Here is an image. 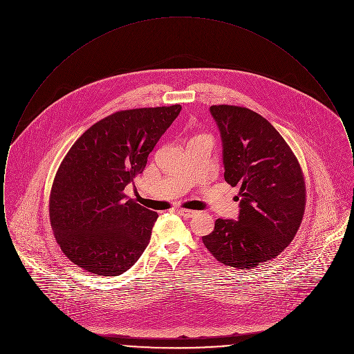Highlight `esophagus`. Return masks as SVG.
Listing matches in <instances>:
<instances>
[{
	"instance_id": "obj_1",
	"label": "esophagus",
	"mask_w": 354,
	"mask_h": 354,
	"mask_svg": "<svg viewBox=\"0 0 354 354\" xmlns=\"http://www.w3.org/2000/svg\"><path fill=\"white\" fill-rule=\"evenodd\" d=\"M178 212H179L182 216H185V218H192V216H195V215L198 214V211H192V209H185V208H180V209H178Z\"/></svg>"
}]
</instances>
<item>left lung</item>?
Returning a JSON list of instances; mask_svg holds the SVG:
<instances>
[{"instance_id": "1", "label": "left lung", "mask_w": 354, "mask_h": 354, "mask_svg": "<svg viewBox=\"0 0 354 354\" xmlns=\"http://www.w3.org/2000/svg\"><path fill=\"white\" fill-rule=\"evenodd\" d=\"M209 113L219 127L224 179L240 187L237 220L218 219L205 248L221 264L250 270L283 252L305 211V182L284 138L250 109L219 104Z\"/></svg>"}]
</instances>
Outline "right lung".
Here are the masks:
<instances>
[{
	"label": "right lung",
	"instance_id": "obj_1",
	"mask_svg": "<svg viewBox=\"0 0 354 354\" xmlns=\"http://www.w3.org/2000/svg\"><path fill=\"white\" fill-rule=\"evenodd\" d=\"M182 110L180 104L118 111L78 138L54 178L50 223L57 243L80 268L98 276L130 270L151 239L158 214L124 188Z\"/></svg>",
	"mask_w": 354,
	"mask_h": 354
}]
</instances>
